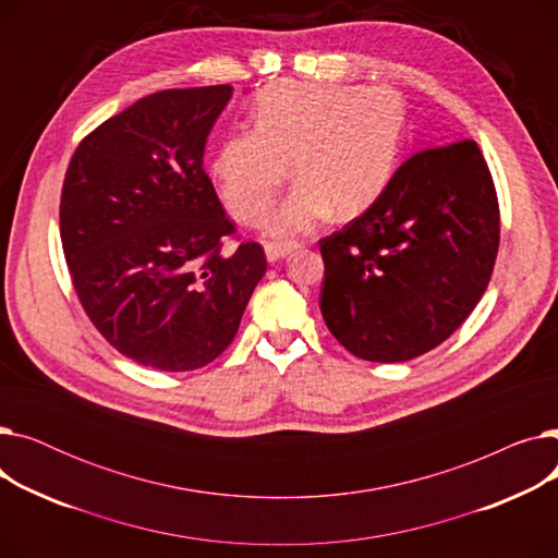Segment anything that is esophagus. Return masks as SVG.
<instances>
[{
	"label": "esophagus",
	"mask_w": 558,
	"mask_h": 558,
	"mask_svg": "<svg viewBox=\"0 0 558 558\" xmlns=\"http://www.w3.org/2000/svg\"><path fill=\"white\" fill-rule=\"evenodd\" d=\"M299 248V244H282V242H267L264 244V253H267V259L269 262H278V259H282V257H287V255H291Z\"/></svg>",
	"instance_id": "obj_1"
}]
</instances>
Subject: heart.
<instances>
[{
  "instance_id": "b5f03b06",
  "label": "heart",
  "mask_w": 558,
  "mask_h": 558,
  "mask_svg": "<svg viewBox=\"0 0 558 558\" xmlns=\"http://www.w3.org/2000/svg\"><path fill=\"white\" fill-rule=\"evenodd\" d=\"M404 129L402 99L389 87L278 81L253 104V131L223 137L213 179L228 213L257 223L287 179L294 190L269 217L274 238L314 230L335 210L355 217L387 187Z\"/></svg>"
}]
</instances>
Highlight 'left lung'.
<instances>
[{"mask_svg":"<svg viewBox=\"0 0 558 558\" xmlns=\"http://www.w3.org/2000/svg\"><path fill=\"white\" fill-rule=\"evenodd\" d=\"M500 246V205L475 140L407 158L366 213L318 242L320 314L360 360H414L475 310Z\"/></svg>","mask_w":558,"mask_h":558,"instance_id":"left-lung-1","label":"left lung"}]
</instances>
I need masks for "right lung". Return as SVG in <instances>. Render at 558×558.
<instances>
[{
  "label": "right lung",
  "instance_id": "1",
  "mask_svg": "<svg viewBox=\"0 0 558 558\" xmlns=\"http://www.w3.org/2000/svg\"><path fill=\"white\" fill-rule=\"evenodd\" d=\"M230 85L162 90L85 135L61 194V242L76 296L101 337L142 366L194 371L238 335L267 271L234 234L203 169Z\"/></svg>",
  "mask_w": 558,
  "mask_h": 558
}]
</instances>
